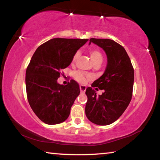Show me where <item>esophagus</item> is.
<instances>
[{
  "instance_id": "obj_1",
  "label": "esophagus",
  "mask_w": 160,
  "mask_h": 160,
  "mask_svg": "<svg viewBox=\"0 0 160 160\" xmlns=\"http://www.w3.org/2000/svg\"><path fill=\"white\" fill-rule=\"evenodd\" d=\"M86 86L85 85H80V92L82 93H84L86 90Z\"/></svg>"
}]
</instances>
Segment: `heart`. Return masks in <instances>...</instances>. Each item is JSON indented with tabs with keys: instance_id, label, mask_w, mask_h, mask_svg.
Wrapping results in <instances>:
<instances>
[{
	"instance_id": "obj_1",
	"label": "heart",
	"mask_w": 160,
	"mask_h": 160,
	"mask_svg": "<svg viewBox=\"0 0 160 160\" xmlns=\"http://www.w3.org/2000/svg\"><path fill=\"white\" fill-rule=\"evenodd\" d=\"M79 52H76L74 54L73 57H72V61L74 62L77 60L78 56H79ZM90 54L94 65L102 64L103 60H104V57H103L101 51L98 49H95V48H92V49L90 50ZM74 78H75V80L81 83L85 82L86 81L85 73L81 71L75 72L74 73Z\"/></svg>"
}]
</instances>
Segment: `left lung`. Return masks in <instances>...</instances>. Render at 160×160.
<instances>
[{
	"label": "left lung",
	"mask_w": 160,
	"mask_h": 160,
	"mask_svg": "<svg viewBox=\"0 0 160 160\" xmlns=\"http://www.w3.org/2000/svg\"><path fill=\"white\" fill-rule=\"evenodd\" d=\"M91 42L104 49L107 66L104 74L86 89L85 114L93 123L107 126L117 120L131 102L134 69L125 48L113 40L91 38ZM97 87L104 90L101 96H96Z\"/></svg>",
	"instance_id": "obj_1"
}]
</instances>
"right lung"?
Here are the masks:
<instances>
[{
	"instance_id": "obj_1",
	"label": "right lung",
	"mask_w": 160,
	"mask_h": 160,
	"mask_svg": "<svg viewBox=\"0 0 160 160\" xmlns=\"http://www.w3.org/2000/svg\"><path fill=\"white\" fill-rule=\"evenodd\" d=\"M88 41L54 38L39 46L32 56L26 70L27 96L32 109L44 123H61L69 116L80 87L74 80L66 85L58 84L57 80Z\"/></svg>"
}]
</instances>
